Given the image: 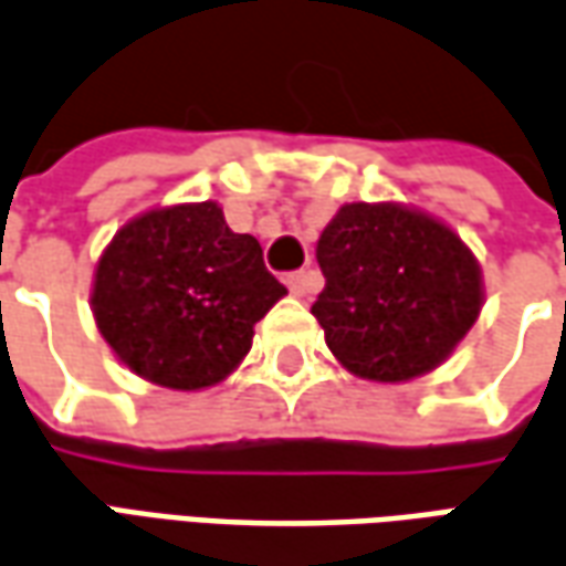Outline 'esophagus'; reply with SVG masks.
Masks as SVG:
<instances>
[{"instance_id":"esophagus-1","label":"esophagus","mask_w":566,"mask_h":566,"mask_svg":"<svg viewBox=\"0 0 566 566\" xmlns=\"http://www.w3.org/2000/svg\"><path fill=\"white\" fill-rule=\"evenodd\" d=\"M286 283H290L292 295L305 298L314 290H321V274L317 271H295V274L286 276Z\"/></svg>"}]
</instances>
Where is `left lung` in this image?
<instances>
[{
    "label": "left lung",
    "instance_id": "obj_1",
    "mask_svg": "<svg viewBox=\"0 0 566 566\" xmlns=\"http://www.w3.org/2000/svg\"><path fill=\"white\" fill-rule=\"evenodd\" d=\"M326 286L311 314L335 360L366 381L438 369L484 307L462 237L403 202H345L317 240Z\"/></svg>",
    "mask_w": 566,
    "mask_h": 566
}]
</instances>
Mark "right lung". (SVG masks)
<instances>
[{
    "label": "right lung",
    "mask_w": 566,
    "mask_h": 566,
    "mask_svg": "<svg viewBox=\"0 0 566 566\" xmlns=\"http://www.w3.org/2000/svg\"><path fill=\"white\" fill-rule=\"evenodd\" d=\"M283 295L259 240L233 233L218 202H175L116 231L95 264L92 314L135 376L202 391L243 364L255 323Z\"/></svg>",
    "instance_id": "add662e5"
}]
</instances>
